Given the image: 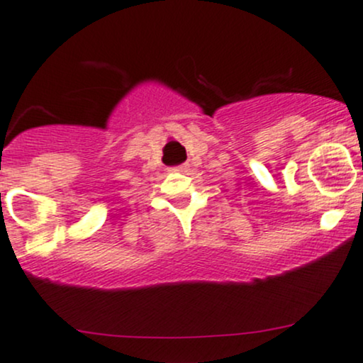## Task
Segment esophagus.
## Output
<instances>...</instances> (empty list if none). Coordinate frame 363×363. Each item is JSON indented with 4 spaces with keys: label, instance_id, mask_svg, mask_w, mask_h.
<instances>
[{
    "label": "esophagus",
    "instance_id": "34e87169",
    "mask_svg": "<svg viewBox=\"0 0 363 363\" xmlns=\"http://www.w3.org/2000/svg\"><path fill=\"white\" fill-rule=\"evenodd\" d=\"M176 170V172H182V174H187L191 170V165L189 164H182V165H179V167H176L174 169Z\"/></svg>",
    "mask_w": 363,
    "mask_h": 363
}]
</instances>
